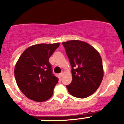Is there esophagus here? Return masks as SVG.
<instances>
[{"mask_svg":"<svg viewBox=\"0 0 124 124\" xmlns=\"http://www.w3.org/2000/svg\"><path fill=\"white\" fill-rule=\"evenodd\" d=\"M63 75V72H61V73H59V77H60V78H61V77L62 76V75Z\"/></svg>","mask_w":124,"mask_h":124,"instance_id":"obj_1","label":"esophagus"}]
</instances>
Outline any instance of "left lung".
Here are the masks:
<instances>
[{"mask_svg": "<svg viewBox=\"0 0 124 124\" xmlns=\"http://www.w3.org/2000/svg\"><path fill=\"white\" fill-rule=\"evenodd\" d=\"M72 67V80L66 86L75 97L91 96L99 87L103 78L102 59L98 51L89 44L79 40L62 42Z\"/></svg>", "mask_w": 124, "mask_h": 124, "instance_id": "left-lung-1", "label": "left lung"}]
</instances>
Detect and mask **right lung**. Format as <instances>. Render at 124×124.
<instances>
[{"label": "right lung", "mask_w": 124, "mask_h": 124, "mask_svg": "<svg viewBox=\"0 0 124 124\" xmlns=\"http://www.w3.org/2000/svg\"><path fill=\"white\" fill-rule=\"evenodd\" d=\"M60 44H39L27 48L15 68L19 89L27 97L42 102L52 97L58 78L52 73L49 59Z\"/></svg>", "instance_id": "obj_1"}]
</instances>
